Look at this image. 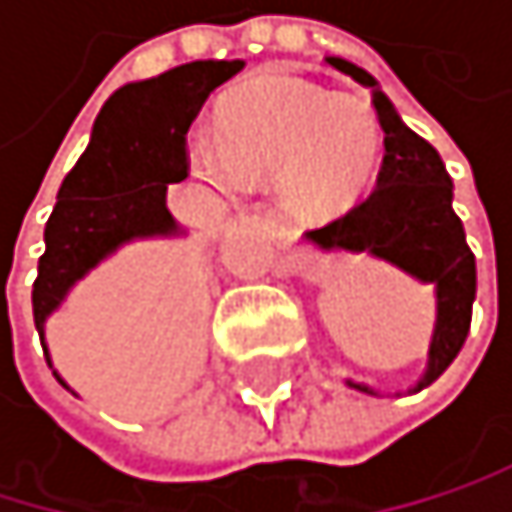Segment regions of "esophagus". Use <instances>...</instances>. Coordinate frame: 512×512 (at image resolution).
<instances>
[{"label": "esophagus", "instance_id": "1", "mask_svg": "<svg viewBox=\"0 0 512 512\" xmlns=\"http://www.w3.org/2000/svg\"><path fill=\"white\" fill-rule=\"evenodd\" d=\"M251 221H254V224H261V227H267V230H273V233H285V224L276 218L273 211H254V214H251Z\"/></svg>", "mask_w": 512, "mask_h": 512}]
</instances>
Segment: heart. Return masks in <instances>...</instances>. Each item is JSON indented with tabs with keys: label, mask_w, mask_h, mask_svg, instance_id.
Returning a JSON list of instances; mask_svg holds the SVG:
<instances>
[{
	"label": "heart",
	"mask_w": 512,
	"mask_h": 512,
	"mask_svg": "<svg viewBox=\"0 0 512 512\" xmlns=\"http://www.w3.org/2000/svg\"><path fill=\"white\" fill-rule=\"evenodd\" d=\"M187 150L214 187L245 193L273 181L285 214L331 221L375 187L384 134L356 94L264 76L230 91L214 113V134H193Z\"/></svg>",
	"instance_id": "b5f03b06"
}]
</instances>
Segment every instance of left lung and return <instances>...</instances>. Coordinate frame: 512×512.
<instances>
[{"instance_id": "left-lung-1", "label": "left lung", "mask_w": 512, "mask_h": 512, "mask_svg": "<svg viewBox=\"0 0 512 512\" xmlns=\"http://www.w3.org/2000/svg\"><path fill=\"white\" fill-rule=\"evenodd\" d=\"M328 64L371 88V104L384 128V162L371 196L344 218L310 230L307 242L322 251H365L436 285V328L427 371L415 384L418 393L455 362L467 341L476 298V258L467 245L464 224L451 208V178L439 153L399 119L387 94L362 67L341 57H328ZM347 384L371 393L365 384Z\"/></svg>"}]
</instances>
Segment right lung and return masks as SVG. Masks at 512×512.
Listing matches in <instances>:
<instances>
[{
	"label": "right lung",
	"mask_w": 512,
	"mask_h": 512,
	"mask_svg": "<svg viewBox=\"0 0 512 512\" xmlns=\"http://www.w3.org/2000/svg\"><path fill=\"white\" fill-rule=\"evenodd\" d=\"M242 67V61H193L110 94L45 224V254L33 282L42 344L45 319L88 270L125 242L181 233L165 190L190 174L187 131L208 94Z\"/></svg>",
	"instance_id": "1"
}]
</instances>
